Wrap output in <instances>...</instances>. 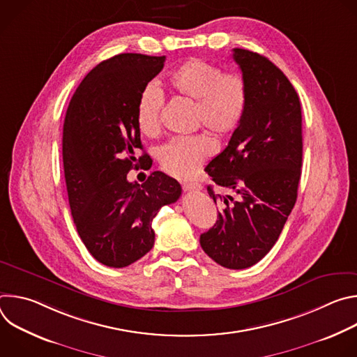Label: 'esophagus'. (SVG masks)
I'll return each instance as SVG.
<instances>
[{"label": "esophagus", "instance_id": "1", "mask_svg": "<svg viewBox=\"0 0 357 357\" xmlns=\"http://www.w3.org/2000/svg\"><path fill=\"white\" fill-rule=\"evenodd\" d=\"M202 189V185L195 183V182H189V183H183V190L185 192H197Z\"/></svg>", "mask_w": 357, "mask_h": 357}]
</instances>
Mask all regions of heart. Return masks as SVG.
I'll return each mask as SVG.
<instances>
[{"instance_id":"heart-1","label":"heart","mask_w":357,"mask_h":357,"mask_svg":"<svg viewBox=\"0 0 357 357\" xmlns=\"http://www.w3.org/2000/svg\"><path fill=\"white\" fill-rule=\"evenodd\" d=\"M168 86L178 97L195 101L193 121L206 127L219 138L233 134L240 126L248 105V86L238 73L223 70L206 61L189 59L168 77ZM164 106L162 91L148 84L139 93L135 119L138 130L146 137L161 131ZM215 141L206 132L176 137L158 149L161 168L175 178H189L215 152Z\"/></svg>"}]
</instances>
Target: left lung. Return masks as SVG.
<instances>
[{
	"label": "left lung",
	"instance_id": "obj_1",
	"mask_svg": "<svg viewBox=\"0 0 357 357\" xmlns=\"http://www.w3.org/2000/svg\"><path fill=\"white\" fill-rule=\"evenodd\" d=\"M233 59L247 82L248 105L227 146L205 169L229 195L208 186L222 211L200 234V245L222 267L243 270L273 248L296 202L302 114L294 86L271 61L238 47Z\"/></svg>",
	"mask_w": 357,
	"mask_h": 357
}]
</instances>
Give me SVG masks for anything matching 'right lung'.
Returning <instances> with one entry per match:
<instances>
[{
  "label": "right lung",
  "instance_id": "add662e5",
  "mask_svg": "<svg viewBox=\"0 0 357 357\" xmlns=\"http://www.w3.org/2000/svg\"><path fill=\"white\" fill-rule=\"evenodd\" d=\"M165 56L121 54L98 63L76 89L63 124V169L70 212L91 256L127 267L154 245L152 220L176 202L182 188L164 172L128 182L142 167L135 110L142 89L164 68Z\"/></svg>",
  "mask_w": 357,
  "mask_h": 357
}]
</instances>
